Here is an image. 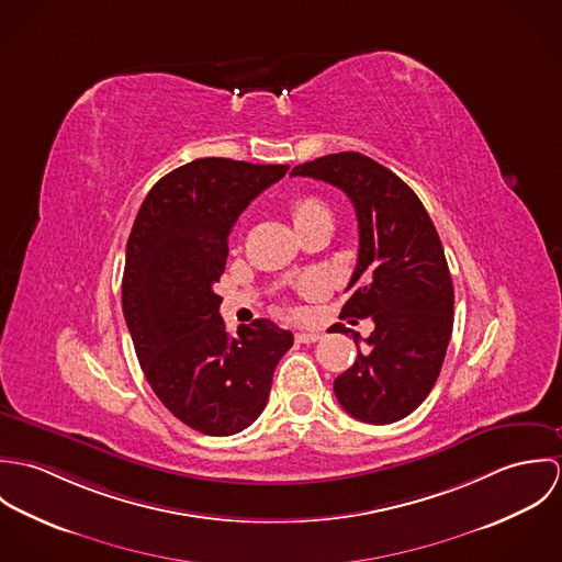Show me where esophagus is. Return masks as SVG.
I'll return each mask as SVG.
<instances>
[{
    "label": "esophagus",
    "instance_id": "34e87169",
    "mask_svg": "<svg viewBox=\"0 0 562 562\" xmlns=\"http://www.w3.org/2000/svg\"><path fill=\"white\" fill-rule=\"evenodd\" d=\"M322 333L318 330H301V333H296V341H301V344H316V341H321Z\"/></svg>",
    "mask_w": 562,
    "mask_h": 562
}]
</instances>
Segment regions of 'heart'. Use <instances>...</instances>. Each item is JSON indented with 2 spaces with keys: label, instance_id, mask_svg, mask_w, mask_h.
<instances>
[{
  "label": "heart",
  "instance_id": "obj_1",
  "mask_svg": "<svg viewBox=\"0 0 562 562\" xmlns=\"http://www.w3.org/2000/svg\"><path fill=\"white\" fill-rule=\"evenodd\" d=\"M292 218H294V225L296 229H303L307 225H314L318 221H330L333 223V216H330V210L326 207V203L318 199V196H299L294 203H292ZM305 292H321V283L316 279H310L305 281Z\"/></svg>",
  "mask_w": 562,
  "mask_h": 562
}]
</instances>
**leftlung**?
I'll list each match as a JSON object with an SVG mask.
<instances>
[{"label":"left lung","instance_id":"left-lung-1","mask_svg":"<svg viewBox=\"0 0 562 562\" xmlns=\"http://www.w3.org/2000/svg\"><path fill=\"white\" fill-rule=\"evenodd\" d=\"M292 175L344 190L359 223V257L348 283L355 292L339 318H370L374 330L335 379V396L366 424L398 422L430 394L452 335L454 288L439 234L417 194L368 156L330 154L299 164ZM352 335L359 346V333Z\"/></svg>","mask_w":562,"mask_h":562}]
</instances>
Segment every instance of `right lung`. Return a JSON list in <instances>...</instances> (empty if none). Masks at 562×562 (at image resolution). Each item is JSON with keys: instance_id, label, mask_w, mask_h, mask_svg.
Returning <instances> with one entry per match:
<instances>
[{"instance_id": "right-lung-1", "label": "right lung", "mask_w": 562, "mask_h": 562, "mask_svg": "<svg viewBox=\"0 0 562 562\" xmlns=\"http://www.w3.org/2000/svg\"><path fill=\"white\" fill-rule=\"evenodd\" d=\"M288 168L227 158L183 164L149 190L127 240L123 314L140 368L161 404L203 435L248 428L294 344L290 330L266 318L232 337L214 292L232 227Z\"/></svg>"}]
</instances>
